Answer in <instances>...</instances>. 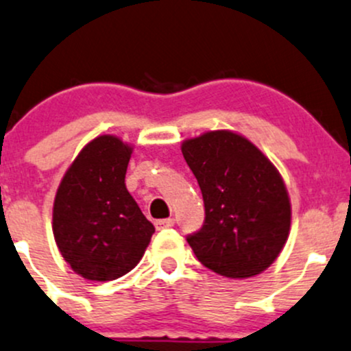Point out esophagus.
<instances>
[{"mask_svg": "<svg viewBox=\"0 0 351 351\" xmlns=\"http://www.w3.org/2000/svg\"><path fill=\"white\" fill-rule=\"evenodd\" d=\"M172 226H174V219H172V217H169V219L156 221L157 229H167V228H172Z\"/></svg>", "mask_w": 351, "mask_h": 351, "instance_id": "34e87169", "label": "esophagus"}]
</instances>
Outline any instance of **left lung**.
Wrapping results in <instances>:
<instances>
[{
	"mask_svg": "<svg viewBox=\"0 0 351 351\" xmlns=\"http://www.w3.org/2000/svg\"><path fill=\"white\" fill-rule=\"evenodd\" d=\"M180 150L201 187L206 221L187 243L206 267L244 280L276 261L291 229L288 189L274 164L250 138L207 130Z\"/></svg>",
	"mask_w": 351,
	"mask_h": 351,
	"instance_id": "8db88e82",
	"label": "left lung"
}]
</instances>
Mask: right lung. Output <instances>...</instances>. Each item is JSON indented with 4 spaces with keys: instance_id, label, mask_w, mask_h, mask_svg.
<instances>
[{
    "instance_id": "add662e5",
    "label": "right lung",
    "mask_w": 351,
    "mask_h": 351,
    "mask_svg": "<svg viewBox=\"0 0 351 351\" xmlns=\"http://www.w3.org/2000/svg\"><path fill=\"white\" fill-rule=\"evenodd\" d=\"M134 145L104 134L78 152L53 202L55 243L71 269L88 281H112L134 269L152 237L125 186Z\"/></svg>"
}]
</instances>
